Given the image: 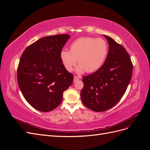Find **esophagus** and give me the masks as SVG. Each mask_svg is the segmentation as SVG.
I'll return each instance as SVG.
<instances>
[{"label": "esophagus", "instance_id": "1", "mask_svg": "<svg viewBox=\"0 0 150 150\" xmlns=\"http://www.w3.org/2000/svg\"><path fill=\"white\" fill-rule=\"evenodd\" d=\"M79 78H78V76H74V82L75 83V82H77V81H79Z\"/></svg>", "mask_w": 150, "mask_h": 150}]
</instances>
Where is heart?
<instances>
[{"label": "heart", "mask_w": 150, "mask_h": 150, "mask_svg": "<svg viewBox=\"0 0 150 150\" xmlns=\"http://www.w3.org/2000/svg\"><path fill=\"white\" fill-rule=\"evenodd\" d=\"M109 50L108 44L101 38L84 37L75 40L70 46V51L62 49L60 58L65 69L71 72L77 64V72H93L98 70L105 61Z\"/></svg>", "instance_id": "heart-1"}]
</instances>
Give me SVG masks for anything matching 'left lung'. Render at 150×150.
I'll use <instances>...</instances> for the list:
<instances>
[{
    "instance_id": "8db88e82",
    "label": "left lung",
    "mask_w": 150,
    "mask_h": 150,
    "mask_svg": "<svg viewBox=\"0 0 150 150\" xmlns=\"http://www.w3.org/2000/svg\"><path fill=\"white\" fill-rule=\"evenodd\" d=\"M109 52L103 65L93 74L84 76L81 98L84 106L96 112L110 110L123 96L132 77L133 63L125 47L104 35Z\"/></svg>"
}]
</instances>
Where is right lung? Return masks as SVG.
Returning <instances> with one entry per match:
<instances>
[{
	"label": "right lung",
	"instance_id": "obj_1",
	"mask_svg": "<svg viewBox=\"0 0 150 150\" xmlns=\"http://www.w3.org/2000/svg\"><path fill=\"white\" fill-rule=\"evenodd\" d=\"M69 35L47 36L24 50L17 67V82L25 100L36 110L49 112L62 100L74 76L63 65L60 53Z\"/></svg>",
	"mask_w": 150,
	"mask_h": 150
}]
</instances>
